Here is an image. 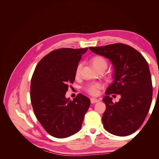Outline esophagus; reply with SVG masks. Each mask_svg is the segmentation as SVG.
<instances>
[{"mask_svg":"<svg viewBox=\"0 0 159 159\" xmlns=\"http://www.w3.org/2000/svg\"><path fill=\"white\" fill-rule=\"evenodd\" d=\"M90 101H91V103H97V102H99V99H96V98H91Z\"/></svg>","mask_w":159,"mask_h":159,"instance_id":"34e87169","label":"esophagus"}]
</instances>
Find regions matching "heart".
I'll use <instances>...</instances> for the list:
<instances>
[{"instance_id": "heart-1", "label": "heart", "mask_w": 159, "mask_h": 159, "mask_svg": "<svg viewBox=\"0 0 159 159\" xmlns=\"http://www.w3.org/2000/svg\"><path fill=\"white\" fill-rule=\"evenodd\" d=\"M91 62L94 67V68L96 70H98L99 69L104 68L105 70L107 68V61L102 56H95L93 57L91 60ZM81 66L82 64L79 63L76 67L75 69V75L78 76L80 75ZM103 87V85L102 83H91L87 85L85 87V91L91 95H98L99 93V89H102Z\"/></svg>"}]
</instances>
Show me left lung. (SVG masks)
Instances as JSON below:
<instances>
[{
  "label": "left lung",
  "instance_id": "1",
  "mask_svg": "<svg viewBox=\"0 0 159 159\" xmlns=\"http://www.w3.org/2000/svg\"><path fill=\"white\" fill-rule=\"evenodd\" d=\"M89 48L107 57L114 67V81L103 99L106 105L103 127L115 135H129L142 125L151 105L152 85L147 61L137 50L121 43ZM113 93L121 95L118 102L113 103L109 97Z\"/></svg>",
  "mask_w": 159,
  "mask_h": 159
}]
</instances>
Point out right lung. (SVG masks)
Instances as JSON below:
<instances>
[{"mask_svg":"<svg viewBox=\"0 0 159 159\" xmlns=\"http://www.w3.org/2000/svg\"><path fill=\"white\" fill-rule=\"evenodd\" d=\"M85 48L53 50L38 62L30 84V99L38 121L56 138H66L81 129L90 99L79 93L73 101L65 97L74 83L75 69Z\"/></svg>","mask_w":159,"mask_h":159,"instance_id":"right-lung-1","label":"right lung"}]
</instances>
